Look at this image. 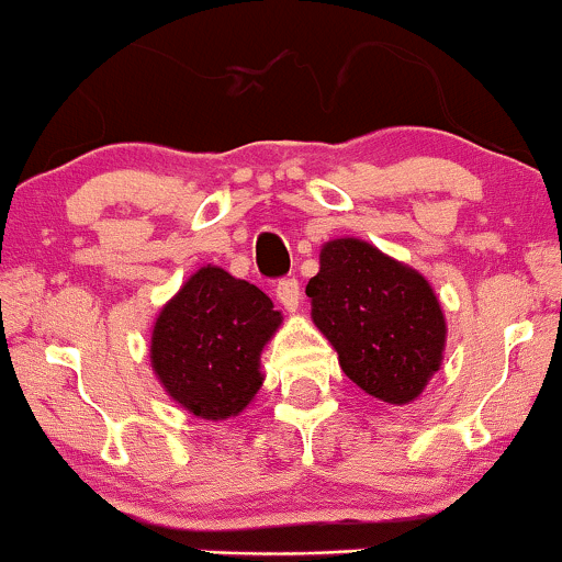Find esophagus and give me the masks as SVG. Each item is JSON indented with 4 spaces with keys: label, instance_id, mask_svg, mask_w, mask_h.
Masks as SVG:
<instances>
[{
    "label": "esophagus",
    "instance_id": "34e87169",
    "mask_svg": "<svg viewBox=\"0 0 562 562\" xmlns=\"http://www.w3.org/2000/svg\"><path fill=\"white\" fill-rule=\"evenodd\" d=\"M276 297H279V303L286 307L289 313L297 311L300 305V283L297 279H281L276 283Z\"/></svg>",
    "mask_w": 562,
    "mask_h": 562
}]
</instances>
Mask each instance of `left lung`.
I'll list each match as a JSON object with an SVG mask.
<instances>
[{"label": "left lung", "instance_id": "left-lung-1", "mask_svg": "<svg viewBox=\"0 0 562 562\" xmlns=\"http://www.w3.org/2000/svg\"><path fill=\"white\" fill-rule=\"evenodd\" d=\"M311 318L364 394L402 407L442 367L448 324L426 276L361 238L322 246Z\"/></svg>", "mask_w": 562, "mask_h": 562}]
</instances>
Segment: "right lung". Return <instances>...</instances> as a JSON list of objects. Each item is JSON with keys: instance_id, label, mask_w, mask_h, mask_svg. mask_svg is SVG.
Instances as JSON below:
<instances>
[{"instance_id": "add662e5", "label": "right lung", "mask_w": 562, "mask_h": 562, "mask_svg": "<svg viewBox=\"0 0 562 562\" xmlns=\"http://www.w3.org/2000/svg\"><path fill=\"white\" fill-rule=\"evenodd\" d=\"M281 322V311H273L262 289L203 265L155 318L153 372L195 418H235L262 385L259 356Z\"/></svg>"}]
</instances>
